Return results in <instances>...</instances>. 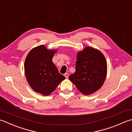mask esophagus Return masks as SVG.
Masks as SVG:
<instances>
[{"label":"esophagus","mask_w":132,"mask_h":132,"mask_svg":"<svg viewBox=\"0 0 132 132\" xmlns=\"http://www.w3.org/2000/svg\"><path fill=\"white\" fill-rule=\"evenodd\" d=\"M64 76L65 77L66 79H68V76H69V75H68V73H65V74H64Z\"/></svg>","instance_id":"obj_1"}]
</instances>
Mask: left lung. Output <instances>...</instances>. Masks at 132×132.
Wrapping results in <instances>:
<instances>
[{
    "label": "left lung",
    "instance_id": "left-lung-1",
    "mask_svg": "<svg viewBox=\"0 0 132 132\" xmlns=\"http://www.w3.org/2000/svg\"><path fill=\"white\" fill-rule=\"evenodd\" d=\"M106 73L107 64L103 53L87 47L77 53L76 71L70 75L69 79L80 92L88 95L101 87Z\"/></svg>",
    "mask_w": 132,
    "mask_h": 132
}]
</instances>
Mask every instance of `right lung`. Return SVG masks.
<instances>
[{
  "instance_id": "right-lung-1",
  "label": "right lung",
  "mask_w": 132,
  "mask_h": 132,
  "mask_svg": "<svg viewBox=\"0 0 132 132\" xmlns=\"http://www.w3.org/2000/svg\"><path fill=\"white\" fill-rule=\"evenodd\" d=\"M56 52L47 50L42 45L31 50L26 59L27 80L35 91L43 95H50L65 79L52 61Z\"/></svg>"
}]
</instances>
